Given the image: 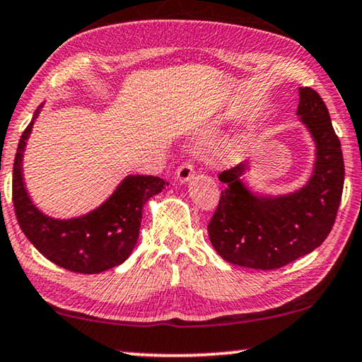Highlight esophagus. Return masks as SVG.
<instances>
[{"label": "esophagus", "instance_id": "obj_1", "mask_svg": "<svg viewBox=\"0 0 362 362\" xmlns=\"http://www.w3.org/2000/svg\"><path fill=\"white\" fill-rule=\"evenodd\" d=\"M193 174H195V167H193V164L187 160V163L180 164L179 169H177V180L185 183L192 179Z\"/></svg>", "mask_w": 362, "mask_h": 362}]
</instances>
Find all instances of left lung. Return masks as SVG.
Instances as JSON below:
<instances>
[{"label":"left lung","instance_id":"obj_1","mask_svg":"<svg viewBox=\"0 0 362 362\" xmlns=\"http://www.w3.org/2000/svg\"><path fill=\"white\" fill-rule=\"evenodd\" d=\"M298 115L317 144L314 174L283 197H257L242 183L247 164L219 174L226 187L208 224L214 250L233 265L278 269L315 250L335 224L344 183L341 143L319 93L299 88Z\"/></svg>","mask_w":362,"mask_h":362}]
</instances>
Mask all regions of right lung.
Returning <instances> with one entry per match:
<instances>
[{"label":"right lung","instance_id":"obj_1","mask_svg":"<svg viewBox=\"0 0 362 362\" xmlns=\"http://www.w3.org/2000/svg\"><path fill=\"white\" fill-rule=\"evenodd\" d=\"M39 115L19 139L13 167V203L24 235L43 257L73 273L95 274L120 265L133 252L143 206L169 185L153 175H128L104 204L74 219H53L32 204L23 182L25 141Z\"/></svg>","mask_w":362,"mask_h":362}]
</instances>
